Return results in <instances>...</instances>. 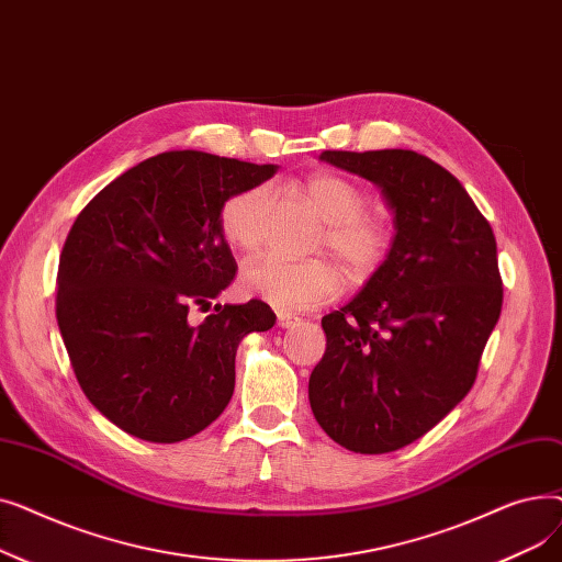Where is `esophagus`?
Returning a JSON list of instances; mask_svg holds the SVG:
<instances>
[{
    "mask_svg": "<svg viewBox=\"0 0 562 562\" xmlns=\"http://www.w3.org/2000/svg\"><path fill=\"white\" fill-rule=\"evenodd\" d=\"M301 323V318L296 316V314H291V312H278V326L280 328H293V326H299Z\"/></svg>",
    "mask_w": 562,
    "mask_h": 562,
    "instance_id": "obj_1",
    "label": "esophagus"
}]
</instances>
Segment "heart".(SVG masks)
I'll return each mask as SVG.
<instances>
[{
  "label": "heart",
  "instance_id": "b5f03b06",
  "mask_svg": "<svg viewBox=\"0 0 562 562\" xmlns=\"http://www.w3.org/2000/svg\"><path fill=\"white\" fill-rule=\"evenodd\" d=\"M303 195L326 223L318 250H330L350 282L369 280L390 252L392 232L380 216L364 212L367 193L341 175L316 172L303 182ZM269 204L266 187H246L225 198L218 212L223 239L244 252L257 250L266 234ZM339 289V271L323 259L286 261L266 255L248 261L239 276L246 299L263 301L280 312L318 307L333 301Z\"/></svg>",
  "mask_w": 562,
  "mask_h": 562
}]
</instances>
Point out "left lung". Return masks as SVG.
Segmentation results:
<instances>
[{"label":"left lung","instance_id":"left-lung-1","mask_svg":"<svg viewBox=\"0 0 562 562\" xmlns=\"http://www.w3.org/2000/svg\"><path fill=\"white\" fill-rule=\"evenodd\" d=\"M321 161L380 189L394 236L362 291L321 318L326 352L310 375V405L344 449L390 453L474 385L504 303L496 239L464 187L424 155L326 150Z\"/></svg>","mask_w":562,"mask_h":562}]
</instances>
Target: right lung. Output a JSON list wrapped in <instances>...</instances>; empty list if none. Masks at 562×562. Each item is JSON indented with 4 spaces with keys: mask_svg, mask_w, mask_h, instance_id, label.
Wrapping results in <instances>:
<instances>
[{
    "mask_svg": "<svg viewBox=\"0 0 562 562\" xmlns=\"http://www.w3.org/2000/svg\"><path fill=\"white\" fill-rule=\"evenodd\" d=\"M276 164L195 150L140 161L77 216L58 261L56 321L79 385L121 430L172 445L221 417L248 333L271 330L261 301L212 307L236 261L218 227L225 198L259 187Z\"/></svg>",
    "mask_w": 562,
    "mask_h": 562,
    "instance_id": "1",
    "label": "right lung"
}]
</instances>
